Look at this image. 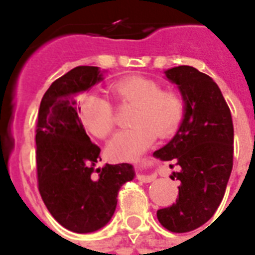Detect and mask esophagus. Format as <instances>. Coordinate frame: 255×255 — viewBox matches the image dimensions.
<instances>
[{
	"label": "esophagus",
	"instance_id": "34e87169",
	"mask_svg": "<svg viewBox=\"0 0 255 255\" xmlns=\"http://www.w3.org/2000/svg\"><path fill=\"white\" fill-rule=\"evenodd\" d=\"M138 180H140V182H143V183L154 182L155 175H138Z\"/></svg>",
	"mask_w": 255,
	"mask_h": 255
}]
</instances>
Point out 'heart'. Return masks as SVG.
Here are the masks:
<instances>
[{"label":"heart","mask_w":255,"mask_h":255,"mask_svg":"<svg viewBox=\"0 0 255 255\" xmlns=\"http://www.w3.org/2000/svg\"><path fill=\"white\" fill-rule=\"evenodd\" d=\"M112 95L120 102L132 104L129 123L112 139L108 151L113 158L128 160L139 155L155 139L176 131L186 113V101L179 91L162 89L160 82L144 76H129L111 86ZM80 117L97 138H108L116 126V115L111 101L101 95H87L80 101Z\"/></svg>","instance_id":"heart-1"}]
</instances>
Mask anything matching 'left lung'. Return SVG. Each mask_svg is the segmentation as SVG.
I'll use <instances>...</instances> for the list:
<instances>
[{
  "mask_svg": "<svg viewBox=\"0 0 255 255\" xmlns=\"http://www.w3.org/2000/svg\"><path fill=\"white\" fill-rule=\"evenodd\" d=\"M165 76L184 97L186 113L171 142L154 151L157 158L175 162L179 171L171 177L180 180L176 203L157 210V219L183 234L209 221L223 201L234 165V124L219 86L206 73L180 65Z\"/></svg>",
  "mask_w": 255,
  "mask_h": 255,
  "instance_id": "1",
  "label": "left lung"
}]
</instances>
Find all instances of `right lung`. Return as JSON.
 <instances>
[{
	"label": "right lung",
	"mask_w": 255,
	"mask_h": 255,
	"mask_svg": "<svg viewBox=\"0 0 255 255\" xmlns=\"http://www.w3.org/2000/svg\"><path fill=\"white\" fill-rule=\"evenodd\" d=\"M102 80L98 67H76L54 80L42 97L36 120V177L42 201L64 228L87 234L109 223L117 194L135 176L129 164L100 162L101 149L90 140L76 95Z\"/></svg>",
	"instance_id": "1"
}]
</instances>
